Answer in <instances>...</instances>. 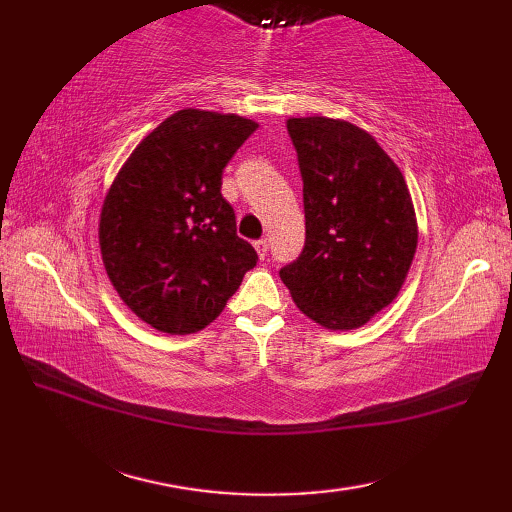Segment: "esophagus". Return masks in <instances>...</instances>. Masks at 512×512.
<instances>
[{
	"mask_svg": "<svg viewBox=\"0 0 512 512\" xmlns=\"http://www.w3.org/2000/svg\"><path fill=\"white\" fill-rule=\"evenodd\" d=\"M253 246H255V250H257L259 259H266V255H268V242H266V239H257V242H255Z\"/></svg>",
	"mask_w": 512,
	"mask_h": 512,
	"instance_id": "34e87169",
	"label": "esophagus"
}]
</instances>
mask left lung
Returning a JSON list of instances; mask_svg holds the SVG:
<instances>
[{"label":"left lung","mask_w":512,"mask_h":512,"mask_svg":"<svg viewBox=\"0 0 512 512\" xmlns=\"http://www.w3.org/2000/svg\"><path fill=\"white\" fill-rule=\"evenodd\" d=\"M306 244L279 270L297 308L328 330L361 328L396 299L418 246L413 202L374 136L325 116L288 118Z\"/></svg>","instance_id":"8db88e82"}]
</instances>
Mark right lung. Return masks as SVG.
I'll return each instance as SVG.
<instances>
[{"mask_svg":"<svg viewBox=\"0 0 512 512\" xmlns=\"http://www.w3.org/2000/svg\"><path fill=\"white\" fill-rule=\"evenodd\" d=\"M255 121L202 110L165 118L105 195L103 264L129 310L151 328L191 334L220 317L257 253L237 235L222 171Z\"/></svg>","mask_w":512,"mask_h":512,"instance_id":"obj_1","label":"right lung"}]
</instances>
